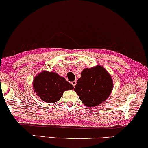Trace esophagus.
Masks as SVG:
<instances>
[{"label":"esophagus","mask_w":148,"mask_h":148,"mask_svg":"<svg viewBox=\"0 0 148 148\" xmlns=\"http://www.w3.org/2000/svg\"><path fill=\"white\" fill-rule=\"evenodd\" d=\"M76 83H77V82H76V81H72V83H71V84H72V85L73 86H74V87H75Z\"/></svg>","instance_id":"obj_1"}]
</instances>
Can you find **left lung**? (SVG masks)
<instances>
[{
  "label": "left lung",
  "instance_id": "8db88e82",
  "mask_svg": "<svg viewBox=\"0 0 148 148\" xmlns=\"http://www.w3.org/2000/svg\"><path fill=\"white\" fill-rule=\"evenodd\" d=\"M81 75L74 91L86 106H97L106 100L113 90V83L106 69L97 65L84 69Z\"/></svg>",
  "mask_w": 148,
  "mask_h": 148
}]
</instances>
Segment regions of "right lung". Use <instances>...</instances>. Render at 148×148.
<instances>
[{
  "label": "right lung",
  "mask_w": 148,
  "mask_h": 148,
  "mask_svg": "<svg viewBox=\"0 0 148 148\" xmlns=\"http://www.w3.org/2000/svg\"><path fill=\"white\" fill-rule=\"evenodd\" d=\"M33 89L37 96L47 103L56 102L60 99L64 91L72 90L74 87L62 76L57 73L43 71L33 80Z\"/></svg>",
  "instance_id": "obj_1"
}]
</instances>
